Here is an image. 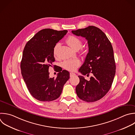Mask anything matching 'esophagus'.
I'll list each match as a JSON object with an SVG mask.
<instances>
[{"mask_svg": "<svg viewBox=\"0 0 135 135\" xmlns=\"http://www.w3.org/2000/svg\"><path fill=\"white\" fill-rule=\"evenodd\" d=\"M74 75H75V74L74 73L71 72V73H70V77H73V76H74Z\"/></svg>", "mask_w": 135, "mask_h": 135, "instance_id": "esophagus-1", "label": "esophagus"}]
</instances>
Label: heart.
Masks as SVG:
<instances>
[{
  "label": "heart",
  "mask_w": 135,
  "mask_h": 135,
  "mask_svg": "<svg viewBox=\"0 0 135 135\" xmlns=\"http://www.w3.org/2000/svg\"><path fill=\"white\" fill-rule=\"evenodd\" d=\"M67 44L73 50H79L82 46V41L78 37L73 36L70 35L66 40ZM60 46V43H56L53 48V55L54 56H56L59 48ZM81 62L78 59L69 60L64 61L62 65L63 68L68 71H74L80 65Z\"/></svg>",
  "instance_id": "obj_1"
}]
</instances>
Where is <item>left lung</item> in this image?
Here are the masks:
<instances>
[{
	"mask_svg": "<svg viewBox=\"0 0 135 135\" xmlns=\"http://www.w3.org/2000/svg\"><path fill=\"white\" fill-rule=\"evenodd\" d=\"M78 36L88 41L89 52L79 71L84 75L92 74L89 81L79 75L80 82L76 86L78 97L93 102L102 98L109 91L115 73V63L112 45L105 34L99 28L90 26L72 31Z\"/></svg>",
	"mask_w": 135,
	"mask_h": 135,
	"instance_id": "1",
	"label": "left lung"
}]
</instances>
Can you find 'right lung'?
Here are the masks:
<instances>
[{
    "label": "right lung",
    "mask_w": 135,
    "mask_h": 135,
    "mask_svg": "<svg viewBox=\"0 0 135 135\" xmlns=\"http://www.w3.org/2000/svg\"><path fill=\"white\" fill-rule=\"evenodd\" d=\"M67 30L45 28L37 33L26 44L21 63V73L31 94L41 101H51L61 95L70 73L60 69L56 78H50L49 69L55 61L53 48Z\"/></svg>",
    "instance_id": "obj_1"
}]
</instances>
